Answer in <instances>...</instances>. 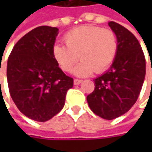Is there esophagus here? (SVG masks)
Masks as SVG:
<instances>
[{
  "mask_svg": "<svg viewBox=\"0 0 152 152\" xmlns=\"http://www.w3.org/2000/svg\"><path fill=\"white\" fill-rule=\"evenodd\" d=\"M82 82H83V80H81V79H74V84H75V85L80 84Z\"/></svg>",
  "mask_w": 152,
  "mask_h": 152,
  "instance_id": "1",
  "label": "esophagus"
}]
</instances>
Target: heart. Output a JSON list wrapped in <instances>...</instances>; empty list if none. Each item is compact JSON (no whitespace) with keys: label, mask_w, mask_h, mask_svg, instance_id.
Instances as JSON below:
<instances>
[{"label":"heart","mask_w":152,"mask_h":152,"mask_svg":"<svg viewBox=\"0 0 152 152\" xmlns=\"http://www.w3.org/2000/svg\"><path fill=\"white\" fill-rule=\"evenodd\" d=\"M63 40L65 46L60 43L53 46V57L65 72H71L80 58L82 61L74 71L78 76L106 71L114 61L119 48L113 31L92 25H83L68 31Z\"/></svg>","instance_id":"1"}]
</instances>
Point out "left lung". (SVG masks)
<instances>
[{
	"label": "left lung",
	"instance_id": "8db88e82",
	"mask_svg": "<svg viewBox=\"0 0 152 152\" xmlns=\"http://www.w3.org/2000/svg\"><path fill=\"white\" fill-rule=\"evenodd\" d=\"M118 39V53L111 68L94 79L95 89L87 96L91 111L113 120L126 113L138 99L146 70L143 52L137 39L122 25L109 22Z\"/></svg>",
	"mask_w": 152,
	"mask_h": 152
}]
</instances>
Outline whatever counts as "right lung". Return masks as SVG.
<instances>
[{"label": "right lung", "instance_id": "obj_1", "mask_svg": "<svg viewBox=\"0 0 152 152\" xmlns=\"http://www.w3.org/2000/svg\"><path fill=\"white\" fill-rule=\"evenodd\" d=\"M56 27L39 26L15 44L8 60L10 96L26 117L45 122L64 106L73 78L66 76L52 54L59 33Z\"/></svg>", "mask_w": 152, "mask_h": 152}]
</instances>
